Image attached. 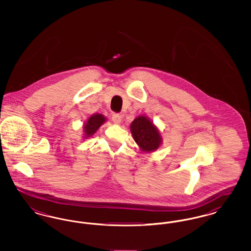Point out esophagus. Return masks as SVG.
I'll use <instances>...</instances> for the list:
<instances>
[{
    "label": "esophagus",
    "mask_w": 251,
    "mask_h": 251,
    "mask_svg": "<svg viewBox=\"0 0 251 251\" xmlns=\"http://www.w3.org/2000/svg\"><path fill=\"white\" fill-rule=\"evenodd\" d=\"M121 120H122V116L121 115H120V114H113L112 120H113L114 123L120 124V122H121Z\"/></svg>",
    "instance_id": "1"
}]
</instances>
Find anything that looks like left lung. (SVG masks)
<instances>
[{"instance_id":"1","label":"left lung","mask_w":251,"mask_h":251,"mask_svg":"<svg viewBox=\"0 0 251 251\" xmlns=\"http://www.w3.org/2000/svg\"><path fill=\"white\" fill-rule=\"evenodd\" d=\"M131 131L134 141L144 151H154L162 142L158 129L144 116L136 118L131 122Z\"/></svg>"}]
</instances>
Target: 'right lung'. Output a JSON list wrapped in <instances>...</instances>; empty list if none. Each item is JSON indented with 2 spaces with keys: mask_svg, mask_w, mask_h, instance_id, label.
Segmentation results:
<instances>
[{
  "mask_svg": "<svg viewBox=\"0 0 251 251\" xmlns=\"http://www.w3.org/2000/svg\"><path fill=\"white\" fill-rule=\"evenodd\" d=\"M104 121H105V118L100 114H95L91 116L84 126L85 136L89 137L93 135L97 130L100 127V125L103 124Z\"/></svg>",
  "mask_w": 251,
  "mask_h": 251,
  "instance_id": "1",
  "label": "right lung"
}]
</instances>
